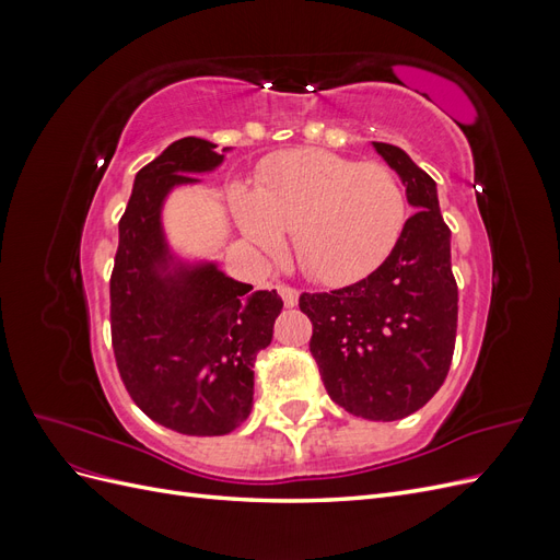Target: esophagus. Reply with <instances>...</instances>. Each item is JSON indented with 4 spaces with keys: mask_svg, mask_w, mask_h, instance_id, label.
I'll use <instances>...</instances> for the list:
<instances>
[{
    "mask_svg": "<svg viewBox=\"0 0 560 560\" xmlns=\"http://www.w3.org/2000/svg\"><path fill=\"white\" fill-rule=\"evenodd\" d=\"M278 294L282 296V301H284V306L287 308H294L296 303H299V292L294 290V287H290V284H278Z\"/></svg>",
    "mask_w": 560,
    "mask_h": 560,
    "instance_id": "esophagus-1",
    "label": "esophagus"
}]
</instances>
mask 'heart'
<instances>
[{
    "instance_id": "obj_1",
    "label": "heart",
    "mask_w": 560,
    "mask_h": 560,
    "mask_svg": "<svg viewBox=\"0 0 560 560\" xmlns=\"http://www.w3.org/2000/svg\"><path fill=\"white\" fill-rule=\"evenodd\" d=\"M233 212L268 257L292 235L294 259L322 284L366 278L393 254L409 219L404 186L381 163L303 149L264 165L257 186H235Z\"/></svg>"
}]
</instances>
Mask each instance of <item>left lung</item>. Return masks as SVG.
<instances>
[{
	"instance_id": "8db88e82",
	"label": "left lung",
	"mask_w": 560,
	"mask_h": 560,
	"mask_svg": "<svg viewBox=\"0 0 560 560\" xmlns=\"http://www.w3.org/2000/svg\"><path fill=\"white\" fill-rule=\"evenodd\" d=\"M418 210L393 254L343 290L301 294L313 322L311 352L329 397L366 420H399L425 406L446 381L457 329L451 229L436 184L404 149L374 142Z\"/></svg>"
}]
</instances>
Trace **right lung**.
Returning a JSON list of instances; mask_svg holds the SVG:
<instances>
[{"label":"right lung","mask_w":560,"mask_h":560,"mask_svg":"<svg viewBox=\"0 0 560 560\" xmlns=\"http://www.w3.org/2000/svg\"><path fill=\"white\" fill-rule=\"evenodd\" d=\"M182 138L135 175L112 270V346L132 401L159 425L229 434L252 411L254 360L273 338L282 299L252 292L214 261L186 264L165 241L161 212L175 186L222 165L224 151Z\"/></svg>","instance_id":"right-lung-1"}]
</instances>
